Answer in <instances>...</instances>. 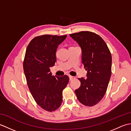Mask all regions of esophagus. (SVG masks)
I'll use <instances>...</instances> for the list:
<instances>
[{
    "instance_id": "34e87169",
    "label": "esophagus",
    "mask_w": 131,
    "mask_h": 131,
    "mask_svg": "<svg viewBox=\"0 0 131 131\" xmlns=\"http://www.w3.org/2000/svg\"><path fill=\"white\" fill-rule=\"evenodd\" d=\"M69 78H70V80L71 81V80H73V79H74L75 78V77H73V76H71V75H70V76H69Z\"/></svg>"
}]
</instances>
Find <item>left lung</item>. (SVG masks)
<instances>
[{
  "mask_svg": "<svg viewBox=\"0 0 131 131\" xmlns=\"http://www.w3.org/2000/svg\"><path fill=\"white\" fill-rule=\"evenodd\" d=\"M70 36L81 48L82 63L87 70V78H79L81 84L75 93L80 103L92 106L106 92L112 75V54L104 40L95 33L81 31Z\"/></svg>",
  "mask_w": 131,
  "mask_h": 131,
  "instance_id": "left-lung-1",
  "label": "left lung"
}]
</instances>
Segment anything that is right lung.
I'll return each instance as SVG.
<instances>
[{"instance_id":"right-lung-1","label":"right lung","mask_w":131,"mask_h":131,"mask_svg":"<svg viewBox=\"0 0 131 131\" xmlns=\"http://www.w3.org/2000/svg\"><path fill=\"white\" fill-rule=\"evenodd\" d=\"M67 35H43L32 39L27 46L23 67L29 90L37 104L53 112L62 102V91L69 81L68 75L55 77L50 68L56 62L58 46Z\"/></svg>"}]
</instances>
